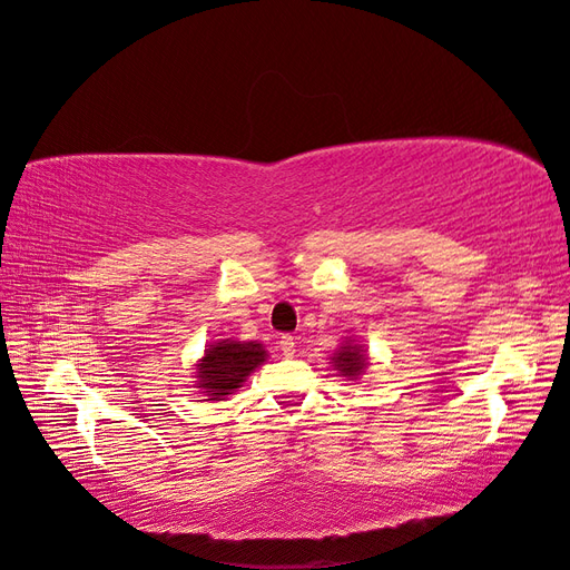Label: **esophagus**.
I'll return each instance as SVG.
<instances>
[{
	"label": "esophagus",
	"mask_w": 570,
	"mask_h": 570,
	"mask_svg": "<svg viewBox=\"0 0 570 570\" xmlns=\"http://www.w3.org/2000/svg\"><path fill=\"white\" fill-rule=\"evenodd\" d=\"M279 348H282V354L286 356V358H291L296 354V342H294V337H288V334H284V337L279 340Z\"/></svg>",
	"instance_id": "1"
}]
</instances>
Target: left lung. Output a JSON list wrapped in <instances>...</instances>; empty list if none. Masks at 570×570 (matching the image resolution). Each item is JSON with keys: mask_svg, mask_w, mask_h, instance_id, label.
Listing matches in <instances>:
<instances>
[{"mask_svg": "<svg viewBox=\"0 0 570 570\" xmlns=\"http://www.w3.org/2000/svg\"><path fill=\"white\" fill-rule=\"evenodd\" d=\"M334 371H340V375H344L346 381H356L358 375H363L368 366V356L363 352V346L348 340L346 344L340 346V352L332 356Z\"/></svg>", "mask_w": 570, "mask_h": 570, "instance_id": "left-lung-1", "label": "left lung"}]
</instances>
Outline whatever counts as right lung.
<instances>
[{
    "label": "right lung",
    "mask_w": 570,
    "mask_h": 570,
    "mask_svg": "<svg viewBox=\"0 0 570 570\" xmlns=\"http://www.w3.org/2000/svg\"><path fill=\"white\" fill-rule=\"evenodd\" d=\"M265 358V346L257 342L224 340L209 344L204 358L197 363V387L207 392L209 400H224L233 395Z\"/></svg>",
    "instance_id": "obj_1"
}]
</instances>
